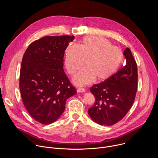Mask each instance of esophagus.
I'll list each match as a JSON object with an SVG mask.
<instances>
[{"label": "esophagus", "mask_w": 158, "mask_h": 158, "mask_svg": "<svg viewBox=\"0 0 158 158\" xmlns=\"http://www.w3.org/2000/svg\"><path fill=\"white\" fill-rule=\"evenodd\" d=\"M77 93H84L85 91V89L84 87H79L77 89Z\"/></svg>", "instance_id": "esophagus-1"}]
</instances>
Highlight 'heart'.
I'll return each mask as SVG.
<instances>
[{
  "label": "heart",
  "instance_id": "heart-1",
  "mask_svg": "<svg viewBox=\"0 0 158 158\" xmlns=\"http://www.w3.org/2000/svg\"><path fill=\"white\" fill-rule=\"evenodd\" d=\"M123 59L121 50L107 39L98 36L83 38L79 45L69 46L66 51L65 67L67 73L74 74L84 65L73 77V82L82 85L96 79L103 81L109 78L119 67Z\"/></svg>",
  "mask_w": 158,
  "mask_h": 158
}]
</instances>
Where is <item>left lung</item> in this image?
Returning <instances> with one entry per match:
<instances>
[{"label": "left lung", "mask_w": 158, "mask_h": 158, "mask_svg": "<svg viewBox=\"0 0 158 158\" xmlns=\"http://www.w3.org/2000/svg\"><path fill=\"white\" fill-rule=\"evenodd\" d=\"M126 64L105 81L94 84L90 91L96 101L88 110L91 119L100 125L120 121L131 108L138 90V67L131 50L124 52Z\"/></svg>", "instance_id": "8db88e82"}]
</instances>
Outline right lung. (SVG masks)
<instances>
[{"instance_id":"right-lung-1","label":"right lung","mask_w":158,"mask_h":158,"mask_svg":"<svg viewBox=\"0 0 158 158\" xmlns=\"http://www.w3.org/2000/svg\"><path fill=\"white\" fill-rule=\"evenodd\" d=\"M74 35L45 36L32 42L22 58L19 88L29 114L42 124L55 122L66 100L76 93L63 69L65 50Z\"/></svg>"}]
</instances>
